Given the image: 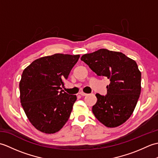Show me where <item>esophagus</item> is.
Instances as JSON below:
<instances>
[{
	"mask_svg": "<svg viewBox=\"0 0 158 158\" xmlns=\"http://www.w3.org/2000/svg\"><path fill=\"white\" fill-rule=\"evenodd\" d=\"M79 94H80V95H81V96H87V95H88V94H87L86 93H84L83 92H79Z\"/></svg>",
	"mask_w": 158,
	"mask_h": 158,
	"instance_id": "34e87169",
	"label": "esophagus"
}]
</instances>
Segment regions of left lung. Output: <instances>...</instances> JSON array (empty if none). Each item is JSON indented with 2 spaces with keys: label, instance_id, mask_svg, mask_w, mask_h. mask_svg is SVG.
Masks as SVG:
<instances>
[{
  "label": "left lung",
  "instance_id": "8db88e82",
  "mask_svg": "<svg viewBox=\"0 0 158 158\" xmlns=\"http://www.w3.org/2000/svg\"><path fill=\"white\" fill-rule=\"evenodd\" d=\"M98 76L110 80L107 94H96L92 106L96 119L105 126L117 127L132 115L141 91V73L136 62L118 52L100 49L81 58Z\"/></svg>",
  "mask_w": 158,
  "mask_h": 158
}]
</instances>
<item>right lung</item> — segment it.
<instances>
[{
  "instance_id": "obj_1",
  "label": "right lung",
  "mask_w": 158,
  "mask_h": 158,
  "mask_svg": "<svg viewBox=\"0 0 158 158\" xmlns=\"http://www.w3.org/2000/svg\"><path fill=\"white\" fill-rule=\"evenodd\" d=\"M79 57L56 53L35 60L23 70L20 102L32 126L43 133L58 132L69 118L77 96L62 87Z\"/></svg>"
}]
</instances>
